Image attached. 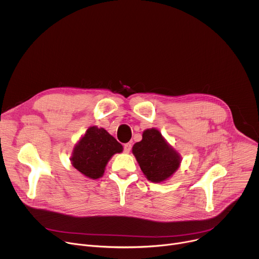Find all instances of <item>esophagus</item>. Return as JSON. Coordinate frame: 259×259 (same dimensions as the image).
I'll return each mask as SVG.
<instances>
[{
	"mask_svg": "<svg viewBox=\"0 0 259 259\" xmlns=\"http://www.w3.org/2000/svg\"><path fill=\"white\" fill-rule=\"evenodd\" d=\"M131 149H132V144H131V143H125V144H124V152H125L126 154H129L130 151H131Z\"/></svg>",
	"mask_w": 259,
	"mask_h": 259,
	"instance_id": "1",
	"label": "esophagus"
}]
</instances>
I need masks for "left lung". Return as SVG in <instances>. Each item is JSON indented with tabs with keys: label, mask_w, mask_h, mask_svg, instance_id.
Wrapping results in <instances>:
<instances>
[{
	"label": "left lung",
	"mask_w": 259,
	"mask_h": 259,
	"mask_svg": "<svg viewBox=\"0 0 259 259\" xmlns=\"http://www.w3.org/2000/svg\"><path fill=\"white\" fill-rule=\"evenodd\" d=\"M132 153L145 177L152 182L166 181L181 163L180 155L156 128L143 131L142 139L133 145Z\"/></svg>",
	"instance_id": "left-lung-1"
}]
</instances>
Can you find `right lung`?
Masks as SVG:
<instances>
[{
  "label": "right lung",
  "instance_id": "1",
  "mask_svg": "<svg viewBox=\"0 0 259 259\" xmlns=\"http://www.w3.org/2000/svg\"><path fill=\"white\" fill-rule=\"evenodd\" d=\"M122 152V144L114 136L103 128L92 126L73 147L70 162L84 176L98 179L103 175L110 158Z\"/></svg>",
  "mask_w": 259,
  "mask_h": 259
}]
</instances>
